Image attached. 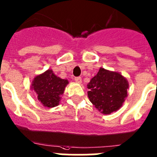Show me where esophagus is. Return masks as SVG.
<instances>
[{
    "label": "esophagus",
    "mask_w": 157,
    "mask_h": 157,
    "mask_svg": "<svg viewBox=\"0 0 157 157\" xmlns=\"http://www.w3.org/2000/svg\"><path fill=\"white\" fill-rule=\"evenodd\" d=\"M74 80H75L76 82H77V83H79V84H80V83H81V82H82L81 77H75V78H74Z\"/></svg>",
    "instance_id": "esophagus-1"
}]
</instances>
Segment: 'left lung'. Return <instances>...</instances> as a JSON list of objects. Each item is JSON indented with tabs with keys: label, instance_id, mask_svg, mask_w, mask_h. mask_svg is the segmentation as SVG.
Masks as SVG:
<instances>
[{
	"label": "left lung",
	"instance_id": "8db88e82",
	"mask_svg": "<svg viewBox=\"0 0 157 157\" xmlns=\"http://www.w3.org/2000/svg\"><path fill=\"white\" fill-rule=\"evenodd\" d=\"M128 82L121 74L100 68L87 84L88 98L100 112L104 114L119 109L128 96Z\"/></svg>",
	"mask_w": 157,
	"mask_h": 157
}]
</instances>
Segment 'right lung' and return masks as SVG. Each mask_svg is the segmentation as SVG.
I'll use <instances>...</instances> for the list:
<instances>
[{"label":"right lung","mask_w":157,"mask_h":157,"mask_svg":"<svg viewBox=\"0 0 157 157\" xmlns=\"http://www.w3.org/2000/svg\"><path fill=\"white\" fill-rule=\"evenodd\" d=\"M68 83L67 80L55 75L52 70H48L33 79L32 88L36 91L38 100L44 106L52 108L59 104L61 95Z\"/></svg>","instance_id":"add662e5"}]
</instances>
